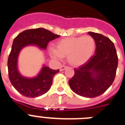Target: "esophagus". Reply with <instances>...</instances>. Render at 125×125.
Instances as JSON below:
<instances>
[{
    "mask_svg": "<svg viewBox=\"0 0 125 125\" xmlns=\"http://www.w3.org/2000/svg\"><path fill=\"white\" fill-rule=\"evenodd\" d=\"M66 68H67V66H61L60 67V68H59V70H60V71H64L65 69H66Z\"/></svg>",
    "mask_w": 125,
    "mask_h": 125,
    "instance_id": "esophagus-1",
    "label": "esophagus"
}]
</instances>
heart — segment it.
<instances>
[{
	"label": "heart",
	"mask_w": 125,
	"mask_h": 125,
	"mask_svg": "<svg viewBox=\"0 0 125 125\" xmlns=\"http://www.w3.org/2000/svg\"><path fill=\"white\" fill-rule=\"evenodd\" d=\"M95 49V41L91 36L71 37L57 42L56 48L51 47L49 54L56 60H61L67 56L73 66H78L86 63L92 56Z\"/></svg>",
	"instance_id": "obj_1"
}]
</instances>
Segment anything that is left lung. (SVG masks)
Returning <instances> with one entry per match:
<instances>
[{
  "instance_id": "obj_1",
  "label": "left lung",
  "mask_w": 125,
  "mask_h": 125,
  "mask_svg": "<svg viewBox=\"0 0 125 125\" xmlns=\"http://www.w3.org/2000/svg\"><path fill=\"white\" fill-rule=\"evenodd\" d=\"M88 34L95 41L94 54L86 63L74 69V75L69 84L78 95L95 98L105 92L114 81L118 59L110 39L93 32Z\"/></svg>"
}]
</instances>
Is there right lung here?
I'll return each mask as SVG.
<instances>
[{
    "label": "right lung",
    "instance_id": "1",
    "mask_svg": "<svg viewBox=\"0 0 125 125\" xmlns=\"http://www.w3.org/2000/svg\"><path fill=\"white\" fill-rule=\"evenodd\" d=\"M60 36L44 28L25 30L20 33L13 41L8 58L9 78L13 86L19 93L28 98H36L42 95L51 87L52 78L59 72L42 65L37 76L28 78L22 76L18 68V57L24 47L35 46L46 50L48 43Z\"/></svg>",
    "mask_w": 125,
    "mask_h": 125
}]
</instances>
